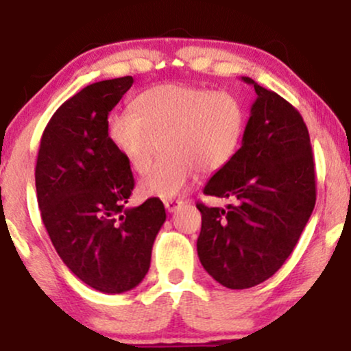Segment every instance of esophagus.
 I'll return each mask as SVG.
<instances>
[{
  "label": "esophagus",
  "mask_w": 351,
  "mask_h": 351,
  "mask_svg": "<svg viewBox=\"0 0 351 351\" xmlns=\"http://www.w3.org/2000/svg\"><path fill=\"white\" fill-rule=\"evenodd\" d=\"M181 204H183V201L181 199H165V208H167L168 213H173L176 211Z\"/></svg>",
  "instance_id": "34e87169"
}]
</instances>
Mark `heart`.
<instances>
[{"label": "heart", "instance_id": "1", "mask_svg": "<svg viewBox=\"0 0 351 351\" xmlns=\"http://www.w3.org/2000/svg\"><path fill=\"white\" fill-rule=\"evenodd\" d=\"M132 112L107 120V138L136 173H147L160 147L162 158L140 183L143 196L173 198L198 168L215 173L234 158L245 130V108L228 90L162 84L140 92Z\"/></svg>", "mask_w": 351, "mask_h": 351}]
</instances>
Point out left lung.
<instances>
[{"instance_id": "1", "label": "left lung", "mask_w": 351, "mask_h": 351, "mask_svg": "<svg viewBox=\"0 0 351 351\" xmlns=\"http://www.w3.org/2000/svg\"><path fill=\"white\" fill-rule=\"evenodd\" d=\"M243 145L203 193L234 204L198 203L203 267L228 289H249L272 277L291 256L317 199L315 163L307 125L295 107L252 79Z\"/></svg>"}]
</instances>
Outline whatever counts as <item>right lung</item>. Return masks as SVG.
<instances>
[{
    "instance_id": "obj_1",
    "label": "right lung",
    "mask_w": 351,
    "mask_h": 351,
    "mask_svg": "<svg viewBox=\"0 0 351 351\" xmlns=\"http://www.w3.org/2000/svg\"><path fill=\"white\" fill-rule=\"evenodd\" d=\"M134 77L100 80L72 95L44 128L36 193L52 245L84 284L104 293L136 287L167 219L160 198L125 208L135 180L107 138L108 112Z\"/></svg>"
}]
</instances>
